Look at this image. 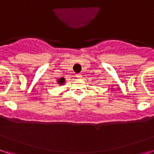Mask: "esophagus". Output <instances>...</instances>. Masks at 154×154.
Instances as JSON below:
<instances>
[{
	"mask_svg": "<svg viewBox=\"0 0 154 154\" xmlns=\"http://www.w3.org/2000/svg\"><path fill=\"white\" fill-rule=\"evenodd\" d=\"M75 76H76V78H78V79H81L82 78L81 74H76Z\"/></svg>",
	"mask_w": 154,
	"mask_h": 154,
	"instance_id": "34e87169",
	"label": "esophagus"
}]
</instances>
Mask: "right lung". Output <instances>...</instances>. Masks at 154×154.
<instances>
[{"instance_id": "add662e5", "label": "right lung", "mask_w": 154, "mask_h": 154, "mask_svg": "<svg viewBox=\"0 0 154 154\" xmlns=\"http://www.w3.org/2000/svg\"><path fill=\"white\" fill-rule=\"evenodd\" d=\"M57 82H58V84H59L60 85H62V84L65 83V79L64 78H60L59 79L57 80Z\"/></svg>"}]
</instances>
